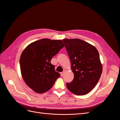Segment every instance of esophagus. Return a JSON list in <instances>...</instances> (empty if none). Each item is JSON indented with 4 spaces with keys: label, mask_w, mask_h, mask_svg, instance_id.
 I'll use <instances>...</instances> for the list:
<instances>
[{
    "label": "esophagus",
    "mask_w": 120,
    "mask_h": 120,
    "mask_svg": "<svg viewBox=\"0 0 120 120\" xmlns=\"http://www.w3.org/2000/svg\"><path fill=\"white\" fill-rule=\"evenodd\" d=\"M64 71H63V72H60V75L61 76H63L64 75Z\"/></svg>",
    "instance_id": "34e87169"
}]
</instances>
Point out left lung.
Wrapping results in <instances>:
<instances>
[{
	"label": "left lung",
	"instance_id": "left-lung-1",
	"mask_svg": "<svg viewBox=\"0 0 120 120\" xmlns=\"http://www.w3.org/2000/svg\"><path fill=\"white\" fill-rule=\"evenodd\" d=\"M74 78L67 83L68 90L83 95L95 88L102 72L99 53L95 46L79 39H64Z\"/></svg>",
	"mask_w": 120,
	"mask_h": 120
}]
</instances>
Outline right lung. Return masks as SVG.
I'll return each instance as SVG.
<instances>
[{
	"label": "right lung",
	"mask_w": 120,
	"mask_h": 120,
	"mask_svg": "<svg viewBox=\"0 0 120 120\" xmlns=\"http://www.w3.org/2000/svg\"><path fill=\"white\" fill-rule=\"evenodd\" d=\"M64 46L61 40L43 38L30 43L21 53V75L26 85L35 92L48 91L60 77L50 61Z\"/></svg>",
	"instance_id": "1"
}]
</instances>
